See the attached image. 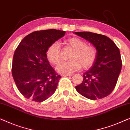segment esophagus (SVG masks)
<instances>
[{
  "mask_svg": "<svg viewBox=\"0 0 130 130\" xmlns=\"http://www.w3.org/2000/svg\"><path fill=\"white\" fill-rule=\"evenodd\" d=\"M62 76H69V77H71L73 76V74H62Z\"/></svg>",
  "mask_w": 130,
  "mask_h": 130,
  "instance_id": "esophagus-1",
  "label": "esophagus"
}]
</instances>
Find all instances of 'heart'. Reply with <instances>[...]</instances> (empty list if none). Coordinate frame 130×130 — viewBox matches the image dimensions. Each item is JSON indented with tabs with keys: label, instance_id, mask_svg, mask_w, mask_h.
Instances as JSON below:
<instances>
[{
	"label": "heart",
	"instance_id": "obj_1",
	"mask_svg": "<svg viewBox=\"0 0 130 130\" xmlns=\"http://www.w3.org/2000/svg\"><path fill=\"white\" fill-rule=\"evenodd\" d=\"M64 44L73 51L70 56V61H63L57 66V71L61 74L76 71L81 67L87 69L94 64L97 59V52L94 46L87 44L85 40L73 37L65 41ZM47 57L50 63L57 64L61 60L60 46L59 43L54 42L48 46Z\"/></svg>",
	"mask_w": 130,
	"mask_h": 130
}]
</instances>
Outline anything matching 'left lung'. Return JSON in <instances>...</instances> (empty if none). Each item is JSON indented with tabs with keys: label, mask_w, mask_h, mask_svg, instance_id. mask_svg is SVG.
<instances>
[{
	"label": "left lung",
	"mask_w": 130,
	"mask_h": 130,
	"mask_svg": "<svg viewBox=\"0 0 130 130\" xmlns=\"http://www.w3.org/2000/svg\"><path fill=\"white\" fill-rule=\"evenodd\" d=\"M74 33L91 43L97 52L95 61L83 75V81L76 86V90L92 100L108 96L115 88L121 70L119 48L113 41L104 35L90 31Z\"/></svg>",
	"instance_id": "left-lung-1"
}]
</instances>
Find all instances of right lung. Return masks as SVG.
I'll list each match as a JSON object with an SVG mask.
<instances>
[{
	"mask_svg": "<svg viewBox=\"0 0 130 130\" xmlns=\"http://www.w3.org/2000/svg\"><path fill=\"white\" fill-rule=\"evenodd\" d=\"M65 33L56 29L34 31L26 36L16 48L12 76L19 91L26 99L42 102L55 92L61 77L50 66L46 52L52 43Z\"/></svg>",
	"mask_w": 130,
	"mask_h": 130,
	"instance_id": "add662e5",
	"label": "right lung"
}]
</instances>
